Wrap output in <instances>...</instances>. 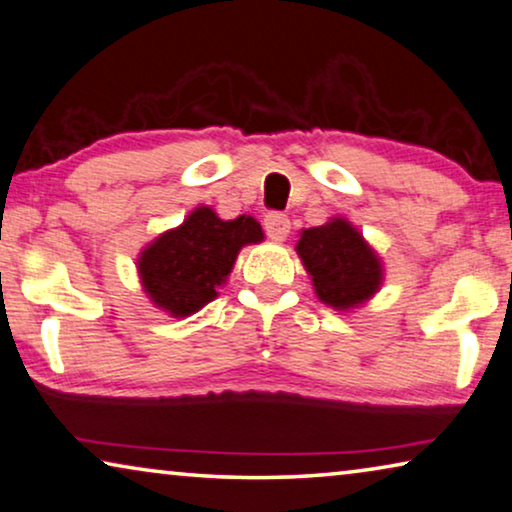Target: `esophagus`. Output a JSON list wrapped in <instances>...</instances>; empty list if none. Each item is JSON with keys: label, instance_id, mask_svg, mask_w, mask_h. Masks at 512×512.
<instances>
[{"label": "esophagus", "instance_id": "34e87169", "mask_svg": "<svg viewBox=\"0 0 512 512\" xmlns=\"http://www.w3.org/2000/svg\"><path fill=\"white\" fill-rule=\"evenodd\" d=\"M264 230L273 241H285L291 230V223L285 214H266L264 218Z\"/></svg>", "mask_w": 512, "mask_h": 512}]
</instances>
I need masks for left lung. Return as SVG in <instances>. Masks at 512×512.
<instances>
[{
	"label": "left lung",
	"instance_id": "1",
	"mask_svg": "<svg viewBox=\"0 0 512 512\" xmlns=\"http://www.w3.org/2000/svg\"><path fill=\"white\" fill-rule=\"evenodd\" d=\"M296 253L312 278L316 298L337 312L367 305L385 282L383 259L344 216L300 230Z\"/></svg>",
	"mask_w": 512,
	"mask_h": 512
}]
</instances>
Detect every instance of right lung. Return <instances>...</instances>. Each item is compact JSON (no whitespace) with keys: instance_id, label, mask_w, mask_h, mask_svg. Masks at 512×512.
<instances>
[{"instance_id":"1","label":"right lung","mask_w":512,"mask_h":512,"mask_svg":"<svg viewBox=\"0 0 512 512\" xmlns=\"http://www.w3.org/2000/svg\"><path fill=\"white\" fill-rule=\"evenodd\" d=\"M259 241L264 232L253 216L223 221L212 207L200 205L141 250L136 259L141 287L157 310L184 319L212 303L241 248Z\"/></svg>"}]
</instances>
